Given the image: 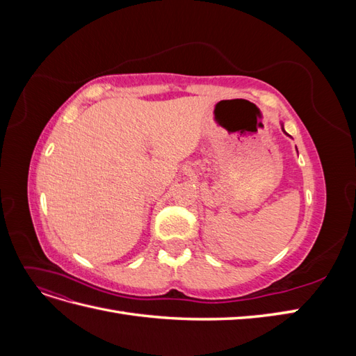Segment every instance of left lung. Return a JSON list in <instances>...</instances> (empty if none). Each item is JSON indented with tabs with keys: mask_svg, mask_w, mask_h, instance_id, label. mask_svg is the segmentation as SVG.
Here are the masks:
<instances>
[{
	"mask_svg": "<svg viewBox=\"0 0 356 356\" xmlns=\"http://www.w3.org/2000/svg\"><path fill=\"white\" fill-rule=\"evenodd\" d=\"M281 127H282V132H284L286 136H289V138H291V135H288V134L285 132V129H284V123H281Z\"/></svg>",
	"mask_w": 356,
	"mask_h": 356,
	"instance_id": "left-lung-1",
	"label": "left lung"
}]
</instances>
